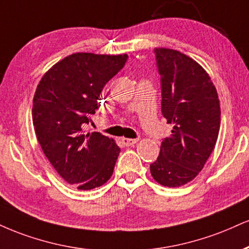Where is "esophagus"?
Returning <instances> with one entry per match:
<instances>
[{
  "instance_id": "34e87169",
  "label": "esophagus",
  "mask_w": 249,
  "mask_h": 249,
  "mask_svg": "<svg viewBox=\"0 0 249 249\" xmlns=\"http://www.w3.org/2000/svg\"><path fill=\"white\" fill-rule=\"evenodd\" d=\"M122 142H123V143H124L125 146H133L134 143H137L138 139H130V138H123Z\"/></svg>"
}]
</instances>
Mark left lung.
<instances>
[{"label": "left lung", "instance_id": "8db88e82", "mask_svg": "<svg viewBox=\"0 0 249 249\" xmlns=\"http://www.w3.org/2000/svg\"><path fill=\"white\" fill-rule=\"evenodd\" d=\"M154 53L161 76V111L173 130L149 168L158 183L181 187L198 175L214 149L219 98L211 77L194 59L163 47Z\"/></svg>", "mask_w": 249, "mask_h": 249}]
</instances>
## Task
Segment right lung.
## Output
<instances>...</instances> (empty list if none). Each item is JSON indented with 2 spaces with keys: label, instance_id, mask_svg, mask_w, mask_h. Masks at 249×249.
Listing matches in <instances>:
<instances>
[{
  "label": "right lung",
  "instance_id": "add662e5",
  "mask_svg": "<svg viewBox=\"0 0 249 249\" xmlns=\"http://www.w3.org/2000/svg\"><path fill=\"white\" fill-rule=\"evenodd\" d=\"M126 60V54L74 53L50 68L36 89L32 122L38 142L56 173L80 190L101 187L113 173L121 148L111 138L82 127Z\"/></svg>",
  "mask_w": 249,
  "mask_h": 249
}]
</instances>
